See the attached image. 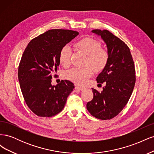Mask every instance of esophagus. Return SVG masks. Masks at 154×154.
<instances>
[{"mask_svg":"<svg viewBox=\"0 0 154 154\" xmlns=\"http://www.w3.org/2000/svg\"><path fill=\"white\" fill-rule=\"evenodd\" d=\"M75 89H77V90H80V91H82L83 89V87H80V86H78V85H75Z\"/></svg>","mask_w":154,"mask_h":154,"instance_id":"1","label":"esophagus"}]
</instances>
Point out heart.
<instances>
[{
	"instance_id": "heart-1",
	"label": "heart",
	"mask_w": 154,
	"mask_h": 154,
	"mask_svg": "<svg viewBox=\"0 0 154 154\" xmlns=\"http://www.w3.org/2000/svg\"><path fill=\"white\" fill-rule=\"evenodd\" d=\"M76 47L87 54L85 65L86 66L78 68L74 67L66 73L68 80L79 85H83L93 74V69L96 72L103 71L109 61L108 51L101 48L100 42L90 37H85L76 43ZM72 49L69 45H64L60 51V62L65 67L71 63Z\"/></svg>"
}]
</instances>
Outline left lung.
<instances>
[{"label":"left lung","instance_id":"obj_1","mask_svg":"<svg viewBox=\"0 0 154 154\" xmlns=\"http://www.w3.org/2000/svg\"><path fill=\"white\" fill-rule=\"evenodd\" d=\"M105 42L109 61L96 80L106 83L102 92L92 88L94 96L87 109L94 117L111 119L122 111L132 95L136 83V70L129 48L123 41L108 30L94 29Z\"/></svg>","mask_w":154,"mask_h":154}]
</instances>
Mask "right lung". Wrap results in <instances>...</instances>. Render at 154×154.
<instances>
[{
  "label": "right lung",
  "instance_id": "right-lung-1",
  "mask_svg": "<svg viewBox=\"0 0 154 154\" xmlns=\"http://www.w3.org/2000/svg\"><path fill=\"white\" fill-rule=\"evenodd\" d=\"M78 35L72 30L50 29L32 39L22 54L18 70L20 89L27 106L40 117L60 112L74 89L71 82L52 85L51 79L59 66L60 50Z\"/></svg>",
  "mask_w": 154,
  "mask_h": 154
}]
</instances>
